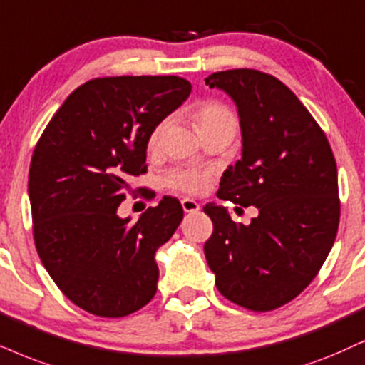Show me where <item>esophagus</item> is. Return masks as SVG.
Instances as JSON below:
<instances>
[{
    "label": "esophagus",
    "mask_w": 365,
    "mask_h": 365,
    "mask_svg": "<svg viewBox=\"0 0 365 365\" xmlns=\"http://www.w3.org/2000/svg\"><path fill=\"white\" fill-rule=\"evenodd\" d=\"M182 207H183V210L188 212V214H192V212H197L198 209H200V205H198L193 198H183Z\"/></svg>",
    "instance_id": "34e87169"
}]
</instances>
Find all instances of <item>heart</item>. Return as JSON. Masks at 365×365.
Returning <instances> with one entry per match:
<instances>
[{
  "mask_svg": "<svg viewBox=\"0 0 365 365\" xmlns=\"http://www.w3.org/2000/svg\"><path fill=\"white\" fill-rule=\"evenodd\" d=\"M192 118L195 123L197 131L202 133L205 129L210 128H220V126H229L236 128V118L230 113L227 106L222 103H217V101H202L193 106L192 109ZM161 129H163V123H160L148 138V150L155 151L160 145V136ZM210 182V173L204 172V170H192V168H178L173 170L172 173L167 177L168 187L175 188V190L185 192V193H198L209 185Z\"/></svg>",
  "mask_w": 365,
  "mask_h": 365,
  "instance_id": "obj_1",
  "label": "heart"
}]
</instances>
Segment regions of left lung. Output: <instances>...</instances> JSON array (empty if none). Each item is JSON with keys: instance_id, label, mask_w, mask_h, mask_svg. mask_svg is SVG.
Listing matches in <instances>:
<instances>
[{"instance_id": "obj_1", "label": "left lung", "mask_w": 365, "mask_h": 365, "mask_svg": "<svg viewBox=\"0 0 365 365\" xmlns=\"http://www.w3.org/2000/svg\"><path fill=\"white\" fill-rule=\"evenodd\" d=\"M234 101L242 156L220 178L217 197L259 215L236 224L222 205L207 204L214 232L205 242L217 289L239 307L269 312L298 297L315 278L340 219L331 148L308 109L269 73L252 68L205 79Z\"/></svg>"}]
</instances>
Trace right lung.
Returning <instances> with one entry per match:
<instances>
[{
	"instance_id": "1",
	"label": "right lung",
	"mask_w": 365,
	"mask_h": 365,
	"mask_svg": "<svg viewBox=\"0 0 365 365\" xmlns=\"http://www.w3.org/2000/svg\"><path fill=\"white\" fill-rule=\"evenodd\" d=\"M177 76L104 77L77 87L36 143L29 175L34 237L62 293L92 315L118 318L155 297V255L182 222L163 197L138 222L118 207L146 172L151 131L190 96Z\"/></svg>"
}]
</instances>
